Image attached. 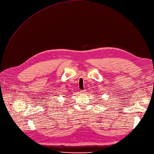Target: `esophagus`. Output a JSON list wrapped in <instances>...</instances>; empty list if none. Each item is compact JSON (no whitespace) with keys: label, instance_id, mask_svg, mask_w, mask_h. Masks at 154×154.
<instances>
[{"label":"esophagus","instance_id":"obj_1","mask_svg":"<svg viewBox=\"0 0 154 154\" xmlns=\"http://www.w3.org/2000/svg\"><path fill=\"white\" fill-rule=\"evenodd\" d=\"M86 92V90H81L80 91V93L81 94H85Z\"/></svg>","mask_w":154,"mask_h":154}]
</instances>
